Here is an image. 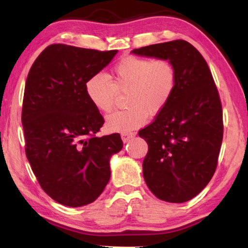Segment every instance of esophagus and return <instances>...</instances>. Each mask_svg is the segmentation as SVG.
Wrapping results in <instances>:
<instances>
[{"label":"esophagus","instance_id":"1","mask_svg":"<svg viewBox=\"0 0 248 248\" xmlns=\"http://www.w3.org/2000/svg\"><path fill=\"white\" fill-rule=\"evenodd\" d=\"M134 136H136V134H134L133 132L123 133V134H121V139H123V141L124 142V143H127L128 141H130V140L132 139V138H134Z\"/></svg>","mask_w":248,"mask_h":248}]
</instances>
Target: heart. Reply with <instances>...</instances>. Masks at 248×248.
Segmentation results:
<instances>
[{"instance_id":"heart-1","label":"heart","mask_w":248,"mask_h":248,"mask_svg":"<svg viewBox=\"0 0 248 248\" xmlns=\"http://www.w3.org/2000/svg\"><path fill=\"white\" fill-rule=\"evenodd\" d=\"M175 85L176 70L170 61L129 56L115 66L111 79L103 73L91 77L85 84V93L99 112L107 114L114 107L118 92H128L129 108L109 115L105 124L109 131L127 133L144 125L149 115L163 111Z\"/></svg>"}]
</instances>
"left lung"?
<instances>
[{"mask_svg": "<svg viewBox=\"0 0 248 248\" xmlns=\"http://www.w3.org/2000/svg\"><path fill=\"white\" fill-rule=\"evenodd\" d=\"M141 57L166 59L176 70L167 106L139 137L148 143L143 177L158 199L183 203L196 197L215 174L223 120L217 86L207 62L185 40L134 49Z\"/></svg>", "mask_w": 248, "mask_h": 248, "instance_id": "8db88e82", "label": "left lung"}]
</instances>
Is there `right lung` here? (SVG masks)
<instances>
[{
  "mask_svg": "<svg viewBox=\"0 0 248 248\" xmlns=\"http://www.w3.org/2000/svg\"><path fill=\"white\" fill-rule=\"evenodd\" d=\"M117 52L51 45L28 73L22 111L26 156L46 194L68 207L98 198L110 178V157L124 146L119 133L95 136L104 118L85 93L87 79Z\"/></svg>",
  "mask_w": 248,
  "mask_h": 248,
  "instance_id": "add662e5",
  "label": "right lung"
}]
</instances>
